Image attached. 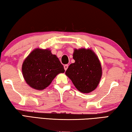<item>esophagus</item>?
Masks as SVG:
<instances>
[{"label": "esophagus", "mask_w": 132, "mask_h": 132, "mask_svg": "<svg viewBox=\"0 0 132 132\" xmlns=\"http://www.w3.org/2000/svg\"><path fill=\"white\" fill-rule=\"evenodd\" d=\"M68 64H64V70H66L67 69H68Z\"/></svg>", "instance_id": "esophagus-1"}]
</instances>
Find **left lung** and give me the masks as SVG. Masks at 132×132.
<instances>
[{
    "instance_id": "obj_1",
    "label": "left lung",
    "mask_w": 132,
    "mask_h": 132,
    "mask_svg": "<svg viewBox=\"0 0 132 132\" xmlns=\"http://www.w3.org/2000/svg\"><path fill=\"white\" fill-rule=\"evenodd\" d=\"M74 63L69 65L65 74L78 90L89 93L95 90L102 76L101 63L93 51L85 48L74 50Z\"/></svg>"
}]
</instances>
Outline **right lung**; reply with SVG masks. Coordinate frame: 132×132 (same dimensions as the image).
Returning a JSON list of instances; mask_svg holds the SVG:
<instances>
[{
	"label": "right lung",
	"instance_id": "add662e5",
	"mask_svg": "<svg viewBox=\"0 0 132 132\" xmlns=\"http://www.w3.org/2000/svg\"><path fill=\"white\" fill-rule=\"evenodd\" d=\"M22 72L28 85L41 90L47 87L58 74L64 73V69L56 56L50 50L37 48L24 60Z\"/></svg>",
	"mask_w": 132,
	"mask_h": 132
}]
</instances>
